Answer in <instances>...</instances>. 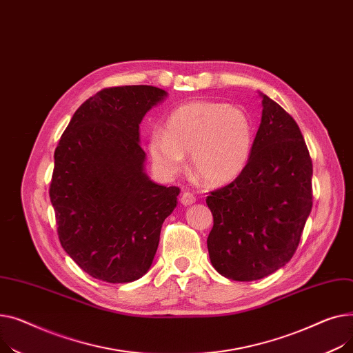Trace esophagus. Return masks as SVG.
<instances>
[{
    "label": "esophagus",
    "instance_id": "obj_1",
    "mask_svg": "<svg viewBox=\"0 0 353 353\" xmlns=\"http://www.w3.org/2000/svg\"><path fill=\"white\" fill-rule=\"evenodd\" d=\"M195 201H196V198L191 192H183L181 195V203L185 206H190V205L195 203Z\"/></svg>",
    "mask_w": 353,
    "mask_h": 353
}]
</instances>
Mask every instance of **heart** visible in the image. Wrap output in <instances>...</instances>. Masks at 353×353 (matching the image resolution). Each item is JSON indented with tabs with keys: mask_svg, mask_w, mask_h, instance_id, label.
Wrapping results in <instances>:
<instances>
[{
	"mask_svg": "<svg viewBox=\"0 0 353 353\" xmlns=\"http://www.w3.org/2000/svg\"><path fill=\"white\" fill-rule=\"evenodd\" d=\"M254 143L250 118L221 102L194 101L175 108L165 132L154 131L148 152L158 174L176 176L190 154L191 168L208 185L234 181L248 165Z\"/></svg>",
	"mask_w": 353,
	"mask_h": 353,
	"instance_id": "obj_1",
	"label": "heart"
}]
</instances>
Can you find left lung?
Returning a JSON list of instances; mask_svg holds the SVG:
<instances>
[{"instance_id": "obj_1", "label": "left lung", "mask_w": 353, "mask_h": 353, "mask_svg": "<svg viewBox=\"0 0 353 353\" xmlns=\"http://www.w3.org/2000/svg\"><path fill=\"white\" fill-rule=\"evenodd\" d=\"M262 118L245 170L206 198L212 266L234 281L262 279L294 256L312 210V161L295 119L259 92Z\"/></svg>"}]
</instances>
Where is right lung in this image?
<instances>
[{
	"mask_svg": "<svg viewBox=\"0 0 353 353\" xmlns=\"http://www.w3.org/2000/svg\"><path fill=\"white\" fill-rule=\"evenodd\" d=\"M168 92L105 88L75 111L54 154L50 198L64 251L95 279L127 283L150 271L179 188L145 172L139 123Z\"/></svg>",
	"mask_w": 353,
	"mask_h": 353,
	"instance_id": "add662e5",
	"label": "right lung"
}]
</instances>
